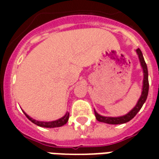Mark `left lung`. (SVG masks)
Here are the masks:
<instances>
[{
	"label": "left lung",
	"mask_w": 159,
	"mask_h": 159,
	"mask_svg": "<svg viewBox=\"0 0 159 159\" xmlns=\"http://www.w3.org/2000/svg\"><path fill=\"white\" fill-rule=\"evenodd\" d=\"M139 60H140V66L142 68V71H143V83H142V91H141V94L139 100L137 101L136 105L134 106L133 109L129 111V112L123 116H120V117H104L101 116L96 111L94 110V114L96 119L99 122L101 123H108V124H122V123H128L129 121L132 119L137 113L138 111L141 109V107L143 106V104L146 102L147 100V95H148V90H149V83H148V70H147V64L145 62L143 54L142 52L140 51V48H137L135 50Z\"/></svg>",
	"instance_id": "obj_1"
}]
</instances>
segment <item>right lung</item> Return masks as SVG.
Masks as SVG:
<instances>
[{
    "label": "right lung",
    "mask_w": 159,
    "mask_h": 159,
    "mask_svg": "<svg viewBox=\"0 0 159 159\" xmlns=\"http://www.w3.org/2000/svg\"><path fill=\"white\" fill-rule=\"evenodd\" d=\"M24 113H25V115L30 121H31L33 123L36 124L37 126L43 127V128H57V127L63 126V125H65L68 122L70 116V113L67 111L64 117H60L59 119L54 120V121H51V122H42V121H37L36 119H33L32 117H30L29 115H27L25 111H24Z\"/></svg>",
    "instance_id": "obj_1"
}]
</instances>
